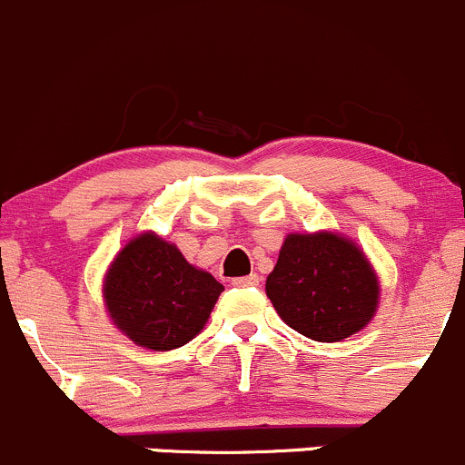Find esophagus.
I'll return each instance as SVG.
<instances>
[{"label": "esophagus", "instance_id": "esophagus-1", "mask_svg": "<svg viewBox=\"0 0 465 465\" xmlns=\"http://www.w3.org/2000/svg\"><path fill=\"white\" fill-rule=\"evenodd\" d=\"M236 288H252V285H259L261 283V276L259 274H247V276H238V279L232 281Z\"/></svg>", "mask_w": 465, "mask_h": 465}]
</instances>
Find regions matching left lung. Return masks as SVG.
Here are the masks:
<instances>
[{
    "instance_id": "left-lung-1",
    "label": "left lung",
    "mask_w": 465,
    "mask_h": 465,
    "mask_svg": "<svg viewBox=\"0 0 465 465\" xmlns=\"http://www.w3.org/2000/svg\"><path fill=\"white\" fill-rule=\"evenodd\" d=\"M265 292L290 328L315 341H340L371 322L380 288L355 242L320 232L285 238Z\"/></svg>"
}]
</instances>
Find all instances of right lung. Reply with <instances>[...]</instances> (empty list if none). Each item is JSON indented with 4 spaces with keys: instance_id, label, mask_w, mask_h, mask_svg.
<instances>
[{
    "instance_id": "add662e5",
    "label": "right lung",
    "mask_w": 465,
    "mask_h": 465,
    "mask_svg": "<svg viewBox=\"0 0 465 465\" xmlns=\"http://www.w3.org/2000/svg\"><path fill=\"white\" fill-rule=\"evenodd\" d=\"M223 285L189 265L182 252L142 233L119 252L103 285L112 322L153 351L184 346L204 328Z\"/></svg>"
}]
</instances>
